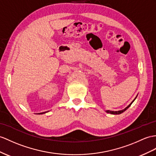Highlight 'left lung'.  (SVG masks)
Returning a JSON list of instances; mask_svg holds the SVG:
<instances>
[{
  "instance_id": "left-lung-1",
  "label": "left lung",
  "mask_w": 156,
  "mask_h": 156,
  "mask_svg": "<svg viewBox=\"0 0 156 156\" xmlns=\"http://www.w3.org/2000/svg\"><path fill=\"white\" fill-rule=\"evenodd\" d=\"M136 97H137V96H136ZM136 97L134 98V100L136 99ZM134 100L127 107H126L124 109H123V110H122V111H106V112H107V113H111V114H112V115H120V114H121V113H122V112H124L125 111H126V110H127L129 107H130V105L132 104V102L134 101Z\"/></svg>"
}]
</instances>
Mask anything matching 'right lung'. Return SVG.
Segmentation results:
<instances>
[{"instance_id": "add662e5", "label": "right lung", "mask_w": 156, "mask_h": 156, "mask_svg": "<svg viewBox=\"0 0 156 156\" xmlns=\"http://www.w3.org/2000/svg\"><path fill=\"white\" fill-rule=\"evenodd\" d=\"M45 112H41V113H40V115H41V114H44V113H45Z\"/></svg>"}]
</instances>
